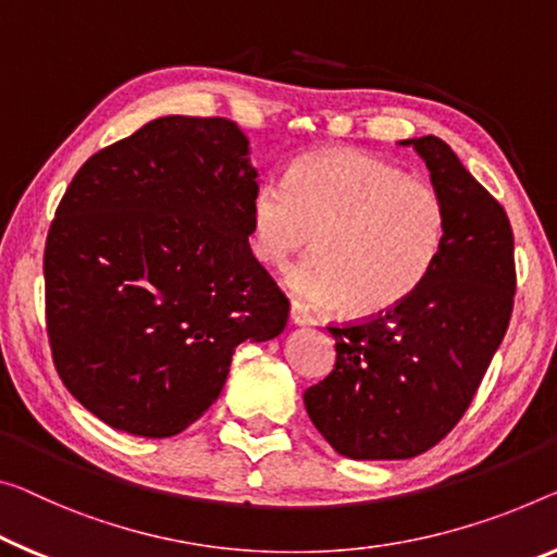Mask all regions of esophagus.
Listing matches in <instances>:
<instances>
[{
  "mask_svg": "<svg viewBox=\"0 0 557 557\" xmlns=\"http://www.w3.org/2000/svg\"><path fill=\"white\" fill-rule=\"evenodd\" d=\"M288 315H290V323H294V326H315V319L306 311L301 304H290Z\"/></svg>",
  "mask_w": 557,
  "mask_h": 557,
  "instance_id": "obj_1",
  "label": "esophagus"
}]
</instances>
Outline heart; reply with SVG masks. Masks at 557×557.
Listing matches in <instances>:
<instances>
[{
  "instance_id": "1",
  "label": "heart",
  "mask_w": 557,
  "mask_h": 557,
  "mask_svg": "<svg viewBox=\"0 0 557 557\" xmlns=\"http://www.w3.org/2000/svg\"><path fill=\"white\" fill-rule=\"evenodd\" d=\"M319 253L288 273L298 301L361 315L388 313L425 284L446 238V207L425 178L358 149H321L296 159L286 184L251 199V251L271 269Z\"/></svg>"
}]
</instances>
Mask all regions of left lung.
<instances>
[{
    "label": "left lung",
    "mask_w": 557,
    "mask_h": 557,
    "mask_svg": "<svg viewBox=\"0 0 557 557\" xmlns=\"http://www.w3.org/2000/svg\"><path fill=\"white\" fill-rule=\"evenodd\" d=\"M398 144L413 147L431 171L446 238L406 304L329 329L336 366L304 404L331 448L354 460L421 456L460 421L506 336L516 294L506 209L438 136Z\"/></svg>",
    "instance_id": "8db88e82"
}]
</instances>
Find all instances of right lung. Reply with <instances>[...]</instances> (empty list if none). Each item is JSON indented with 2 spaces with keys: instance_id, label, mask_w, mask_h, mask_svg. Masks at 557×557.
<instances>
[{
  "instance_id": "add662e5",
  "label": "right lung",
  "mask_w": 557,
  "mask_h": 557,
  "mask_svg": "<svg viewBox=\"0 0 557 557\" xmlns=\"http://www.w3.org/2000/svg\"><path fill=\"white\" fill-rule=\"evenodd\" d=\"M228 119L161 116L84 161L45 249L59 379L116 431L169 438L207 413L238 344L288 298L251 253L259 171Z\"/></svg>"
}]
</instances>
